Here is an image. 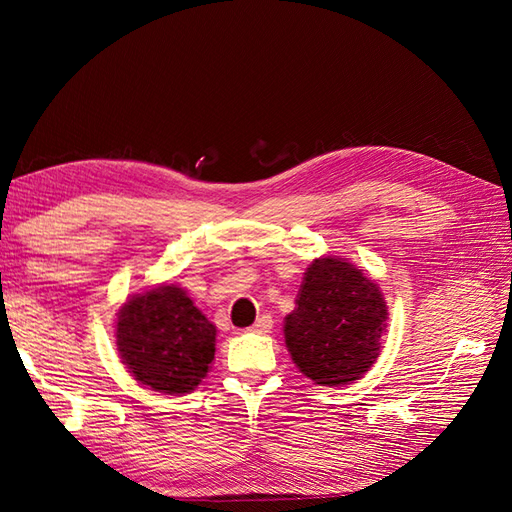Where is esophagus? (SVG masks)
Listing matches in <instances>:
<instances>
[{
	"label": "esophagus",
	"instance_id": "1",
	"mask_svg": "<svg viewBox=\"0 0 512 512\" xmlns=\"http://www.w3.org/2000/svg\"><path fill=\"white\" fill-rule=\"evenodd\" d=\"M271 327H273V318H271L269 314H262V316L254 322L252 331H254V333H269Z\"/></svg>",
	"mask_w": 512,
	"mask_h": 512
}]
</instances>
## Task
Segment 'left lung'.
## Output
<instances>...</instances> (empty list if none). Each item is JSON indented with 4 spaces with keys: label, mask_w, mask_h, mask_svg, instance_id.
<instances>
[{
    "label": "left lung",
    "mask_w": 512,
    "mask_h": 512,
    "mask_svg": "<svg viewBox=\"0 0 512 512\" xmlns=\"http://www.w3.org/2000/svg\"><path fill=\"white\" fill-rule=\"evenodd\" d=\"M384 322L380 288L350 262L320 258L309 265L297 307L286 316V346L316 384H348L376 361Z\"/></svg>",
    "instance_id": "obj_1"
}]
</instances>
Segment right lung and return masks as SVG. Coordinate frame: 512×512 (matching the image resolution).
<instances>
[{
	"label": "right lung",
	"mask_w": 512,
	"mask_h": 512,
	"mask_svg": "<svg viewBox=\"0 0 512 512\" xmlns=\"http://www.w3.org/2000/svg\"><path fill=\"white\" fill-rule=\"evenodd\" d=\"M117 350L151 391L190 393L215 354V327L185 290L160 286L132 297L117 316Z\"/></svg>",
	"instance_id": "obj_1"
}]
</instances>
